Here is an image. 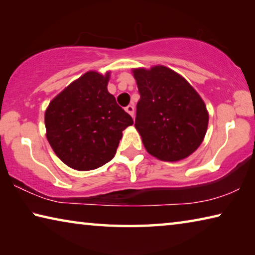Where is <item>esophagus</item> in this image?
Here are the masks:
<instances>
[{"label":"esophagus","mask_w":255,"mask_h":255,"mask_svg":"<svg viewBox=\"0 0 255 255\" xmlns=\"http://www.w3.org/2000/svg\"><path fill=\"white\" fill-rule=\"evenodd\" d=\"M125 110H126V112L127 114H129L131 116V117H133V111H135V108H133V106H128V107H126L125 108Z\"/></svg>","instance_id":"34e87169"}]
</instances>
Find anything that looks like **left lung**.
<instances>
[{
  "mask_svg": "<svg viewBox=\"0 0 255 255\" xmlns=\"http://www.w3.org/2000/svg\"><path fill=\"white\" fill-rule=\"evenodd\" d=\"M131 73L140 94L135 128L147 153L161 161L178 162L196 152L209 122L199 93L164 65L132 68Z\"/></svg>",
  "mask_w": 255,
  "mask_h": 255,
  "instance_id": "1",
  "label": "left lung"
}]
</instances>
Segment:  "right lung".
<instances>
[{
	"instance_id": "obj_1",
	"label": "right lung",
	"mask_w": 255,
	"mask_h": 255,
	"mask_svg": "<svg viewBox=\"0 0 255 255\" xmlns=\"http://www.w3.org/2000/svg\"><path fill=\"white\" fill-rule=\"evenodd\" d=\"M110 73H84L46 109L48 143L60 161L74 170H96L111 161L123 130L133 124L108 91Z\"/></svg>"
}]
</instances>
